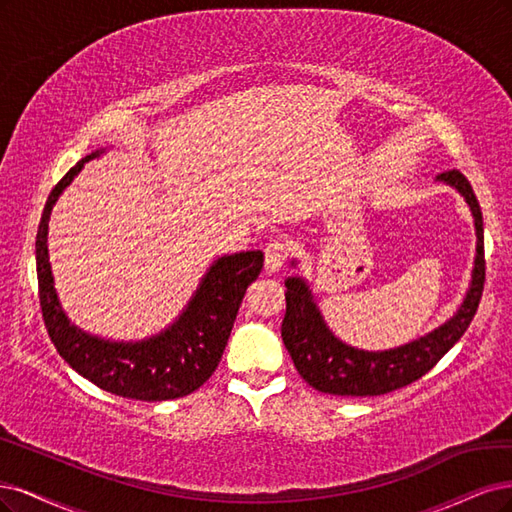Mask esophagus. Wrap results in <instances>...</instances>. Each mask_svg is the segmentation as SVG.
Segmentation results:
<instances>
[{
  "label": "esophagus",
  "instance_id": "esophagus-1",
  "mask_svg": "<svg viewBox=\"0 0 512 512\" xmlns=\"http://www.w3.org/2000/svg\"><path fill=\"white\" fill-rule=\"evenodd\" d=\"M287 259V242L283 240H272L266 246V272L274 274L280 268H283V263Z\"/></svg>",
  "mask_w": 512,
  "mask_h": 512
}]
</instances>
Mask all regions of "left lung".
I'll use <instances>...</instances> for the list:
<instances>
[{"instance_id":"obj_1","label":"left lung","mask_w":512,"mask_h":512,"mask_svg":"<svg viewBox=\"0 0 512 512\" xmlns=\"http://www.w3.org/2000/svg\"><path fill=\"white\" fill-rule=\"evenodd\" d=\"M436 183L453 187L464 197L474 217L476 255L464 302L459 304L449 321L417 340L387 351H364L342 342L327 327L306 278L289 276L285 280L287 312L280 334H283V342L295 368L310 387L329 395H353V398H368V395L402 389L430 372L444 353H449L451 346L464 336L476 315L485 285L483 214L468 178L461 172H442L436 176ZM295 263L298 261L293 259L291 266Z\"/></svg>"}]
</instances>
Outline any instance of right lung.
I'll return each instance as SVG.
<instances>
[{
	"label": "right lung",
	"instance_id": "right-lung-1",
	"mask_svg": "<svg viewBox=\"0 0 512 512\" xmlns=\"http://www.w3.org/2000/svg\"><path fill=\"white\" fill-rule=\"evenodd\" d=\"M93 151L65 174L51 191L36 236V266L44 325L57 353L87 381L129 400H176L200 389L217 370L242 298L263 268L261 251L223 255L206 270L178 319L159 334L117 342L82 332L61 308L48 261V219L53 206L85 163L100 157Z\"/></svg>",
	"mask_w": 512,
	"mask_h": 512
}]
</instances>
